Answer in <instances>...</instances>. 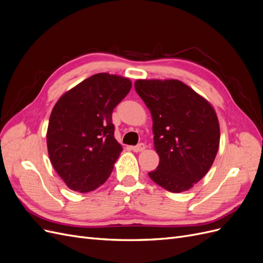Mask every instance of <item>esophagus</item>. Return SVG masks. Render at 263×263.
Returning <instances> with one entry per match:
<instances>
[{
	"mask_svg": "<svg viewBox=\"0 0 263 263\" xmlns=\"http://www.w3.org/2000/svg\"><path fill=\"white\" fill-rule=\"evenodd\" d=\"M145 148H146L145 144H142V142H140V144H138L137 146H133L132 150L134 151V153H140V151H142Z\"/></svg>",
	"mask_w": 263,
	"mask_h": 263,
	"instance_id": "34e87169",
	"label": "esophagus"
}]
</instances>
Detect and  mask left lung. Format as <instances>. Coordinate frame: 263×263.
<instances>
[{
	"instance_id": "obj_1",
	"label": "left lung",
	"mask_w": 263,
	"mask_h": 263,
	"mask_svg": "<svg viewBox=\"0 0 263 263\" xmlns=\"http://www.w3.org/2000/svg\"><path fill=\"white\" fill-rule=\"evenodd\" d=\"M135 90L153 116L155 149L160 158L148 173L158 185L184 192L212 166L219 147V124L210 103L179 80H137Z\"/></svg>"
}]
</instances>
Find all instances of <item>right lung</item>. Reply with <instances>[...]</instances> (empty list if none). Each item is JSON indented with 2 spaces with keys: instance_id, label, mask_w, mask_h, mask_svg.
<instances>
[{
  "instance_id": "right-lung-1",
  "label": "right lung",
  "mask_w": 263,
  "mask_h": 263,
  "mask_svg": "<svg viewBox=\"0 0 263 263\" xmlns=\"http://www.w3.org/2000/svg\"><path fill=\"white\" fill-rule=\"evenodd\" d=\"M129 79L98 73L55 103L47 129L53 169L77 192L98 189L112 173L122 146L114 137L112 113L130 91Z\"/></svg>"
}]
</instances>
